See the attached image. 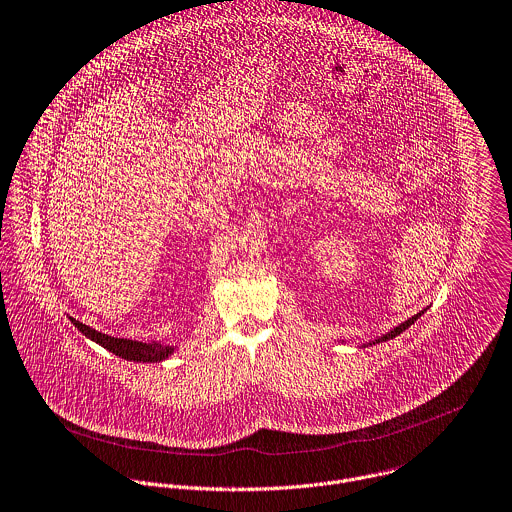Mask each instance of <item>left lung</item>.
<instances>
[{
    "instance_id": "8db88e82",
    "label": "left lung",
    "mask_w": 512,
    "mask_h": 512,
    "mask_svg": "<svg viewBox=\"0 0 512 512\" xmlns=\"http://www.w3.org/2000/svg\"><path fill=\"white\" fill-rule=\"evenodd\" d=\"M423 313H425V311H421V313H417V315H415V317H411V319H407V321H403V323H401V325H397V327H393V329H391V331H387V333H385V335H381V337H377V339H371V341H367V343H365V341H363V343H361V347H369V345H377V343H383V341H391V339H395V337H397V335H401V333H403V331H405V329H409V327H411V325H415V321H417V319H419V317H421V315H423ZM343 343H345V341H343Z\"/></svg>"
}]
</instances>
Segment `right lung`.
I'll list each match as a JSON object with an SVG mask.
<instances>
[{
  "mask_svg": "<svg viewBox=\"0 0 512 512\" xmlns=\"http://www.w3.org/2000/svg\"><path fill=\"white\" fill-rule=\"evenodd\" d=\"M71 323L93 343L101 345L103 349H107L109 353H113L121 359L133 361V363H161V361L169 359L177 349V345H167V343H161V341L143 343V341H133V339H117V337L99 333V331H95V329H91V327H87V325H83L75 319H71Z\"/></svg>",
  "mask_w": 512,
  "mask_h": 512,
  "instance_id": "obj_1",
  "label": "right lung"
}]
</instances>
